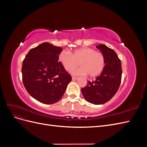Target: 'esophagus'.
Returning <instances> with one entry per match:
<instances>
[{"label":"esophagus","mask_w":147,"mask_h":147,"mask_svg":"<svg viewBox=\"0 0 147 147\" xmlns=\"http://www.w3.org/2000/svg\"><path fill=\"white\" fill-rule=\"evenodd\" d=\"M72 80H78V78L77 77H72Z\"/></svg>","instance_id":"esophagus-1"}]
</instances>
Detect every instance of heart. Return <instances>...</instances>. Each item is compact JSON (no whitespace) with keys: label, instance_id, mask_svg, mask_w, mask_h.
<instances>
[{"label":"heart","instance_id":"b5f03b06","mask_svg":"<svg viewBox=\"0 0 147 147\" xmlns=\"http://www.w3.org/2000/svg\"><path fill=\"white\" fill-rule=\"evenodd\" d=\"M58 58L67 72L76 69L79 64L81 67L73 72L76 75L88 74L91 77H96L102 73L105 65V57L102 53L87 47L78 49L72 54L63 51L59 54Z\"/></svg>","mask_w":147,"mask_h":147}]
</instances>
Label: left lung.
<instances>
[{"label": "left lung", "mask_w": 147, "mask_h": 147, "mask_svg": "<svg viewBox=\"0 0 147 147\" xmlns=\"http://www.w3.org/2000/svg\"><path fill=\"white\" fill-rule=\"evenodd\" d=\"M96 47L104 56L105 67L94 80L88 81L81 91L88 102L100 105L110 100L117 93L121 82L122 69L121 60L113 50L103 44Z\"/></svg>", "instance_id": "1"}]
</instances>
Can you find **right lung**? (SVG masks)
<instances>
[{
    "mask_svg": "<svg viewBox=\"0 0 147 147\" xmlns=\"http://www.w3.org/2000/svg\"><path fill=\"white\" fill-rule=\"evenodd\" d=\"M59 47L45 42L32 48L22 65V80L29 94L45 104L59 101L72 80L59 60Z\"/></svg>",
    "mask_w": 147,
    "mask_h": 147,
    "instance_id": "1",
    "label": "right lung"
}]
</instances>
